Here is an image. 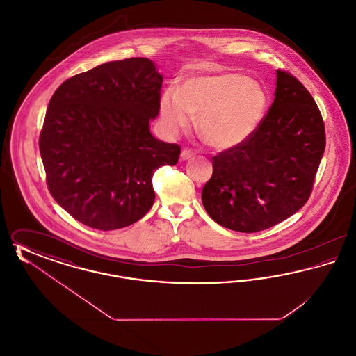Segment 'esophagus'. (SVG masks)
Returning <instances> with one entry per match:
<instances>
[{
  "label": "esophagus",
  "instance_id": "obj_1",
  "mask_svg": "<svg viewBox=\"0 0 356 356\" xmlns=\"http://www.w3.org/2000/svg\"><path fill=\"white\" fill-rule=\"evenodd\" d=\"M195 156V152L193 151H191V149H183L181 151V159L183 160H188V159H192Z\"/></svg>",
  "mask_w": 356,
  "mask_h": 356
}]
</instances>
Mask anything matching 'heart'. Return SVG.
Instances as JSON below:
<instances>
[{"label": "heart", "instance_id": "b5f03b06", "mask_svg": "<svg viewBox=\"0 0 356 356\" xmlns=\"http://www.w3.org/2000/svg\"><path fill=\"white\" fill-rule=\"evenodd\" d=\"M266 106L267 95L257 81L240 73H215L188 77L179 89H165L160 116L170 134L184 131L197 118L204 140L227 149L254 134Z\"/></svg>", "mask_w": 356, "mask_h": 356}]
</instances>
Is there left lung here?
<instances>
[{
    "label": "left lung",
    "mask_w": 356,
    "mask_h": 356,
    "mask_svg": "<svg viewBox=\"0 0 356 356\" xmlns=\"http://www.w3.org/2000/svg\"><path fill=\"white\" fill-rule=\"evenodd\" d=\"M270 111L243 143L212 157L202 200L222 227L252 234L298 212L309 199L325 148L322 113L295 76L276 70Z\"/></svg>",
    "instance_id": "left-lung-1"
}]
</instances>
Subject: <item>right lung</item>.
Wrapping results in <instances>:
<instances>
[{
  "mask_svg": "<svg viewBox=\"0 0 356 356\" xmlns=\"http://www.w3.org/2000/svg\"><path fill=\"white\" fill-rule=\"evenodd\" d=\"M163 77L132 57L76 74L51 96L40 153L53 199L85 225L113 231L153 205L152 176L176 165L180 145L154 138Z\"/></svg>",
  "mask_w": 356,
  "mask_h": 356,
  "instance_id": "right-lung-1",
  "label": "right lung"
}]
</instances>
